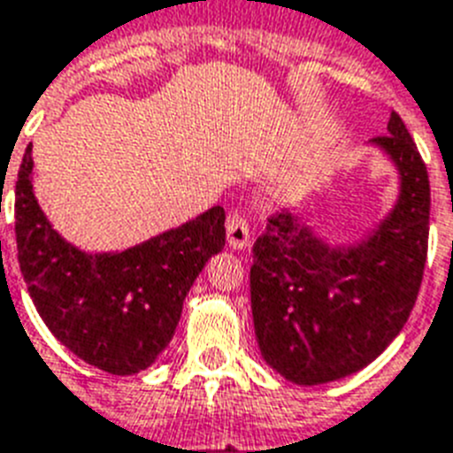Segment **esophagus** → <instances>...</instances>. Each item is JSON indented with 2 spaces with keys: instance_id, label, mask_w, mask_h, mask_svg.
I'll return each mask as SVG.
<instances>
[{
  "instance_id": "esophagus-1",
  "label": "esophagus",
  "mask_w": 453,
  "mask_h": 453,
  "mask_svg": "<svg viewBox=\"0 0 453 453\" xmlns=\"http://www.w3.org/2000/svg\"><path fill=\"white\" fill-rule=\"evenodd\" d=\"M227 244L233 246L234 250H242L250 244V230H249V223L242 214H233L227 219Z\"/></svg>"
}]
</instances>
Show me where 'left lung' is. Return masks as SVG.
<instances>
[{
    "label": "left lung",
    "instance_id": "1",
    "mask_svg": "<svg viewBox=\"0 0 453 453\" xmlns=\"http://www.w3.org/2000/svg\"><path fill=\"white\" fill-rule=\"evenodd\" d=\"M371 144L394 163L398 197L362 239L329 244L285 209L253 246L257 345L295 385H325L368 366L401 334L419 295L431 216L426 165L396 112Z\"/></svg>",
    "mask_w": 453,
    "mask_h": 453
}]
</instances>
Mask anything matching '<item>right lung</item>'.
Returning <instances> with one entry per match:
<instances>
[{"mask_svg": "<svg viewBox=\"0 0 453 453\" xmlns=\"http://www.w3.org/2000/svg\"><path fill=\"white\" fill-rule=\"evenodd\" d=\"M32 170L29 144L15 181V242L22 279L45 326L105 373L150 368L173 341L193 280L226 246V211L211 207L131 249L87 253L43 214Z\"/></svg>", "mask_w": 453, "mask_h": 453, "instance_id": "add662e5", "label": "right lung"}]
</instances>
